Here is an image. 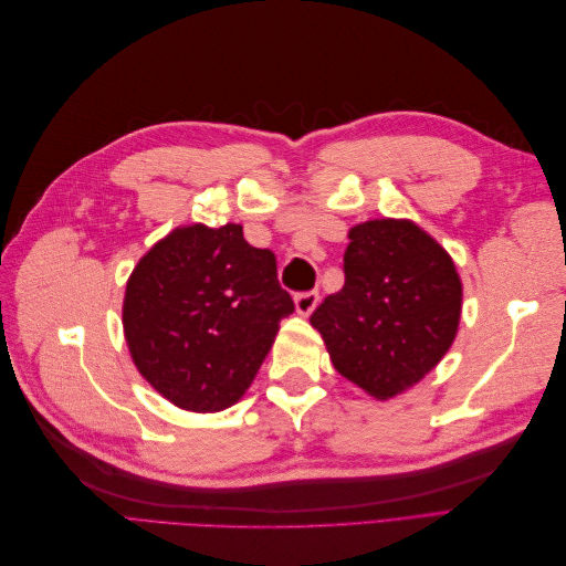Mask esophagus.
I'll use <instances>...</instances> for the list:
<instances>
[{
	"instance_id": "1",
	"label": "esophagus",
	"mask_w": 566,
	"mask_h": 566,
	"mask_svg": "<svg viewBox=\"0 0 566 566\" xmlns=\"http://www.w3.org/2000/svg\"><path fill=\"white\" fill-rule=\"evenodd\" d=\"M318 293L316 290H310V293H300L297 297H295V310H297V314L300 316H310L314 310H316V304H318Z\"/></svg>"
}]
</instances>
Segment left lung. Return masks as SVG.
<instances>
[{
  "label": "left lung",
  "mask_w": 566,
  "mask_h": 566,
  "mask_svg": "<svg viewBox=\"0 0 566 566\" xmlns=\"http://www.w3.org/2000/svg\"><path fill=\"white\" fill-rule=\"evenodd\" d=\"M462 304L455 264L408 219L349 231L345 285L312 314L335 370L375 399L420 382L453 345Z\"/></svg>",
  "instance_id": "obj_1"
}]
</instances>
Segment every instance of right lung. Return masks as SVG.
<instances>
[{
	"label": "right lung",
	"mask_w": 566,
	"mask_h": 566,
	"mask_svg": "<svg viewBox=\"0 0 566 566\" xmlns=\"http://www.w3.org/2000/svg\"><path fill=\"white\" fill-rule=\"evenodd\" d=\"M293 312L271 250L252 248L241 224H193L134 266L123 325L153 389L184 410L214 413L243 397Z\"/></svg>",
	"instance_id": "right-lung-1"
}]
</instances>
